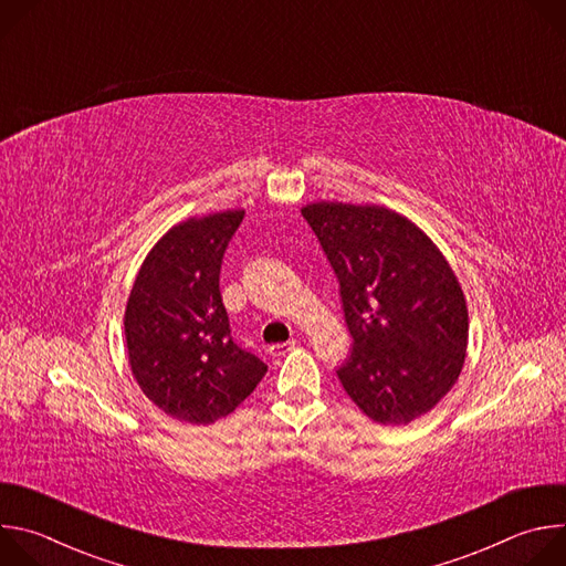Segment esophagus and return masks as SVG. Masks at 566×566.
<instances>
[{
    "instance_id": "1",
    "label": "esophagus",
    "mask_w": 566,
    "mask_h": 566,
    "mask_svg": "<svg viewBox=\"0 0 566 566\" xmlns=\"http://www.w3.org/2000/svg\"><path fill=\"white\" fill-rule=\"evenodd\" d=\"M293 347H295V340H289V343H280V345H273V347H269V354H271V356H284V354H289Z\"/></svg>"
}]
</instances>
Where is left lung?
Wrapping results in <instances>:
<instances>
[{"label":"left lung","instance_id":"left-lung-1","mask_svg":"<svg viewBox=\"0 0 566 566\" xmlns=\"http://www.w3.org/2000/svg\"><path fill=\"white\" fill-rule=\"evenodd\" d=\"M338 282L354 338L338 378L380 426L428 415L457 382L468 308L454 271L408 217L382 206L317 201L302 208Z\"/></svg>","mask_w":566,"mask_h":566}]
</instances>
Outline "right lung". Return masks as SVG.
Returning <instances> with one entry per match:
<instances>
[{
    "mask_svg": "<svg viewBox=\"0 0 566 566\" xmlns=\"http://www.w3.org/2000/svg\"><path fill=\"white\" fill-rule=\"evenodd\" d=\"M244 210L192 217L156 241L125 308L132 374L168 417L208 426L228 417L266 374L230 338L219 273Z\"/></svg>",
    "mask_w": 566,
    "mask_h": 566,
    "instance_id": "obj_1",
    "label": "right lung"
}]
</instances>
